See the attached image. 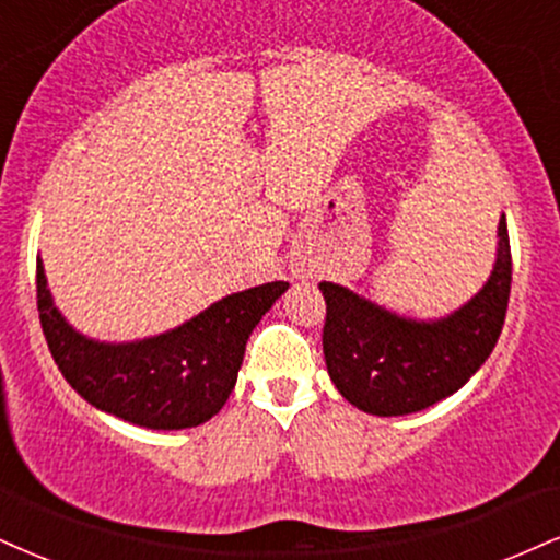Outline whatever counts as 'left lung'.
<instances>
[{
  "label": "left lung",
  "instance_id": "1",
  "mask_svg": "<svg viewBox=\"0 0 560 560\" xmlns=\"http://www.w3.org/2000/svg\"><path fill=\"white\" fill-rule=\"evenodd\" d=\"M318 287L326 298L323 354L339 394L368 415L420 412L472 378L501 336L511 292L506 215L498 221L490 279L441 320L401 318L331 281Z\"/></svg>",
  "mask_w": 560,
  "mask_h": 560
}]
</instances>
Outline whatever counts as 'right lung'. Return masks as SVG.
Returning <instances> with one entry per match:
<instances>
[{"label": "right lung", "mask_w": 560, "mask_h": 560, "mask_svg": "<svg viewBox=\"0 0 560 560\" xmlns=\"http://www.w3.org/2000/svg\"><path fill=\"white\" fill-rule=\"evenodd\" d=\"M287 287L271 281L245 289L172 331L106 345L62 318L46 287L44 262H36L38 318L65 381L101 412L151 430L203 425L224 407L253 328Z\"/></svg>", "instance_id": "obj_1"}]
</instances>
